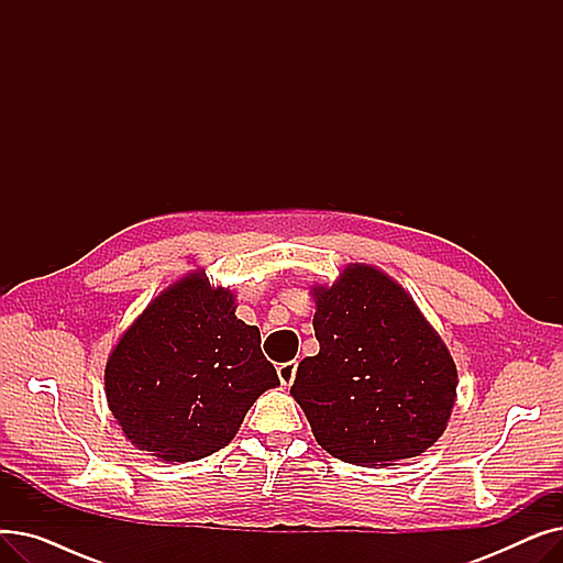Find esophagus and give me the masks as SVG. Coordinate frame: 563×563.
Here are the masks:
<instances>
[{"label":"esophagus","instance_id":"obj_1","mask_svg":"<svg viewBox=\"0 0 563 563\" xmlns=\"http://www.w3.org/2000/svg\"><path fill=\"white\" fill-rule=\"evenodd\" d=\"M294 376H297V363H283V365H278V378H280V383L285 388H289L291 383H294Z\"/></svg>","mask_w":563,"mask_h":563}]
</instances>
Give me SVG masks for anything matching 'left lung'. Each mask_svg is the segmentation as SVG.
Segmentation results:
<instances>
[{"label": "left lung", "instance_id": "obj_1", "mask_svg": "<svg viewBox=\"0 0 563 563\" xmlns=\"http://www.w3.org/2000/svg\"><path fill=\"white\" fill-rule=\"evenodd\" d=\"M317 356L299 363L291 397L319 445L353 465H395L445 433L459 374L448 344L410 294L372 264H346L310 287Z\"/></svg>", "mask_w": 563, "mask_h": 563}]
</instances>
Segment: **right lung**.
I'll return each mask as SVG.
<instances>
[{"instance_id":"1","label":"right lung","mask_w":563,"mask_h":563,"mask_svg":"<svg viewBox=\"0 0 563 563\" xmlns=\"http://www.w3.org/2000/svg\"><path fill=\"white\" fill-rule=\"evenodd\" d=\"M234 310V291L196 269L159 291L111 349L104 395L136 450L166 463L210 456L280 386L257 327Z\"/></svg>"}]
</instances>
